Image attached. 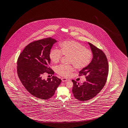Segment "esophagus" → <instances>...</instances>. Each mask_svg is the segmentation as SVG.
I'll use <instances>...</instances> for the list:
<instances>
[{"label": "esophagus", "mask_w": 128, "mask_h": 128, "mask_svg": "<svg viewBox=\"0 0 128 128\" xmlns=\"http://www.w3.org/2000/svg\"><path fill=\"white\" fill-rule=\"evenodd\" d=\"M69 80V79L65 78H62V82H67Z\"/></svg>", "instance_id": "1"}]
</instances>
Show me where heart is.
I'll return each mask as SVG.
<instances>
[{"instance_id":"obj_1","label":"heart","mask_w":128,"mask_h":128,"mask_svg":"<svg viewBox=\"0 0 128 128\" xmlns=\"http://www.w3.org/2000/svg\"><path fill=\"white\" fill-rule=\"evenodd\" d=\"M60 49L52 48L49 53V58L53 63H58L62 56H68V63L74 66L77 69L86 66L92 58V52L76 41H65L59 44ZM56 73L63 77L70 76L74 68L71 65L60 64L56 68Z\"/></svg>"}]
</instances>
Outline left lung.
<instances>
[{"instance_id":"8db88e82","label":"left lung","mask_w":128,"mask_h":128,"mask_svg":"<svg viewBox=\"0 0 128 128\" xmlns=\"http://www.w3.org/2000/svg\"><path fill=\"white\" fill-rule=\"evenodd\" d=\"M88 43L93 54V58L89 64L79 72L80 76H86V80L80 84L72 80L74 96L80 101L89 100L96 96L104 86L108 75V62L105 54L93 44Z\"/></svg>"}]
</instances>
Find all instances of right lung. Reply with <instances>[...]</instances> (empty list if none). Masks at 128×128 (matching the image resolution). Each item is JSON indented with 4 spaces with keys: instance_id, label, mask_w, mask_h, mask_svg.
I'll use <instances>...</instances> for the list:
<instances>
[{
    "instance_id": "obj_1",
    "label": "right lung",
    "mask_w": 128,
    "mask_h": 128,
    "mask_svg": "<svg viewBox=\"0 0 128 128\" xmlns=\"http://www.w3.org/2000/svg\"><path fill=\"white\" fill-rule=\"evenodd\" d=\"M57 41L48 38L31 42L25 48L17 60V73L22 84L29 93L39 99L51 98L61 83L56 76L45 80V73L53 75L48 66L50 64L49 53Z\"/></svg>"
}]
</instances>
